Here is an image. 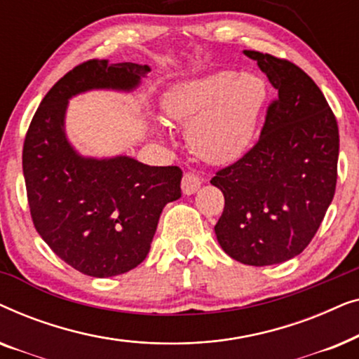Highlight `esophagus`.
<instances>
[{"label":"esophagus","instance_id":"esophagus-1","mask_svg":"<svg viewBox=\"0 0 359 359\" xmlns=\"http://www.w3.org/2000/svg\"><path fill=\"white\" fill-rule=\"evenodd\" d=\"M201 184H203V180H201V176H198L196 173H188L183 175V180H181V189H183V193L186 196H191L194 194L196 191L201 188Z\"/></svg>","mask_w":359,"mask_h":359}]
</instances>
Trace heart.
<instances>
[{
    "instance_id": "obj_1",
    "label": "heart",
    "mask_w": 359,
    "mask_h": 359,
    "mask_svg": "<svg viewBox=\"0 0 359 359\" xmlns=\"http://www.w3.org/2000/svg\"><path fill=\"white\" fill-rule=\"evenodd\" d=\"M264 96V81L253 73L217 72L173 86L161 107L170 122L188 126V144L201 160L224 165L252 145Z\"/></svg>"
}]
</instances>
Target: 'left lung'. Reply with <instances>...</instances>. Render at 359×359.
I'll list each match as a JSON object with an SVG mask.
<instances>
[{"label":"left lung","mask_w":359,"mask_h":359,"mask_svg":"<svg viewBox=\"0 0 359 359\" xmlns=\"http://www.w3.org/2000/svg\"><path fill=\"white\" fill-rule=\"evenodd\" d=\"M278 91L262 134L210 183L225 205L215 235L230 258L250 266L287 262L311 243L337 186L335 114L311 76L289 60L243 50Z\"/></svg>","instance_id":"left-lung-1"}]
</instances>
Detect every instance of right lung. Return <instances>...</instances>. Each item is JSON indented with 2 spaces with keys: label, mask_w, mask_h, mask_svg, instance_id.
Returning a JSON list of instances; mask_svg holds the SVG:
<instances>
[{
  "label": "right lung",
  "mask_w": 359,
  "mask_h": 359,
  "mask_svg": "<svg viewBox=\"0 0 359 359\" xmlns=\"http://www.w3.org/2000/svg\"><path fill=\"white\" fill-rule=\"evenodd\" d=\"M149 65L88 60L60 78L34 114L22 149L34 227L52 252L93 278L127 273L149 255L163 208L181 198L178 166L130 156H81L65 134L68 100L91 90L132 91Z\"/></svg>",
  "instance_id": "obj_1"
}]
</instances>
